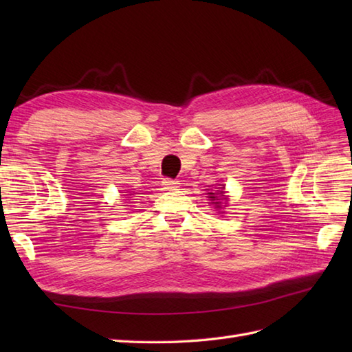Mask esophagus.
<instances>
[{"instance_id":"obj_1","label":"esophagus","mask_w":352,"mask_h":352,"mask_svg":"<svg viewBox=\"0 0 352 352\" xmlns=\"http://www.w3.org/2000/svg\"><path fill=\"white\" fill-rule=\"evenodd\" d=\"M162 184L164 186V189H175V188H178V183L177 180H172V178H163V182H162Z\"/></svg>"}]
</instances>
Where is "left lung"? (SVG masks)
I'll use <instances>...</instances> for the list:
<instances>
[{
	"instance_id": "obj_1",
	"label": "left lung",
	"mask_w": 352,
	"mask_h": 352,
	"mask_svg": "<svg viewBox=\"0 0 352 352\" xmlns=\"http://www.w3.org/2000/svg\"><path fill=\"white\" fill-rule=\"evenodd\" d=\"M210 195H212V197H210V198H213V199H218V197H213V193H210ZM221 197H222V198H223V195H222V192H221ZM222 198H221V199H222ZM214 204H216V206H218V207H219V203H214Z\"/></svg>"
}]
</instances>
